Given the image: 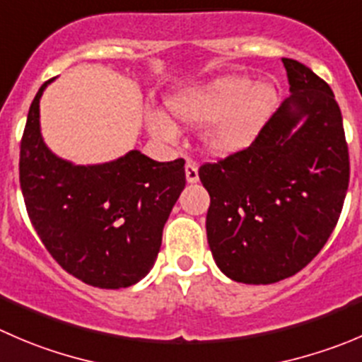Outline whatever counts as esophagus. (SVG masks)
<instances>
[{
	"label": "esophagus",
	"instance_id": "1",
	"mask_svg": "<svg viewBox=\"0 0 362 362\" xmlns=\"http://www.w3.org/2000/svg\"><path fill=\"white\" fill-rule=\"evenodd\" d=\"M185 178H187L189 184H196V182L199 180L198 164L192 163V160H187V163H185Z\"/></svg>",
	"mask_w": 362,
	"mask_h": 362
}]
</instances>
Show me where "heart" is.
<instances>
[{
  "instance_id": "b5f03b06",
  "label": "heart",
  "mask_w": 362,
  "mask_h": 362,
  "mask_svg": "<svg viewBox=\"0 0 362 362\" xmlns=\"http://www.w3.org/2000/svg\"><path fill=\"white\" fill-rule=\"evenodd\" d=\"M278 86L272 79L252 81L240 74L214 77L185 86L168 99L171 117L185 127H205L206 152L226 157L244 150L258 136L278 106ZM153 134L173 139L178 129L166 115L150 118Z\"/></svg>"
}]
</instances>
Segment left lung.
Masks as SVG:
<instances>
[{"label":"left lung","mask_w":362,"mask_h":362,"mask_svg":"<svg viewBox=\"0 0 362 362\" xmlns=\"http://www.w3.org/2000/svg\"><path fill=\"white\" fill-rule=\"evenodd\" d=\"M292 95L242 152L199 168L210 194L206 238L216 265L237 283L270 285L320 252L349 189V148L334 93L283 58Z\"/></svg>","instance_id":"obj_1"}]
</instances>
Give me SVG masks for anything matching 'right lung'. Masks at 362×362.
<instances>
[{
  "instance_id": "1",
  "label": "right lung",
  "mask_w": 362,
  "mask_h": 362,
  "mask_svg": "<svg viewBox=\"0 0 362 362\" xmlns=\"http://www.w3.org/2000/svg\"><path fill=\"white\" fill-rule=\"evenodd\" d=\"M54 79L35 95L21 141L28 216L69 274L97 288H127L156 263L163 228L185 187V163H157L136 148L100 164L56 156L40 131V99Z\"/></svg>"
}]
</instances>
